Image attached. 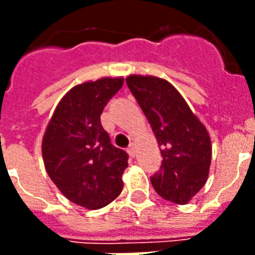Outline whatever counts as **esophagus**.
Returning a JSON list of instances; mask_svg holds the SVG:
<instances>
[{
	"label": "esophagus",
	"mask_w": 255,
	"mask_h": 255,
	"mask_svg": "<svg viewBox=\"0 0 255 255\" xmlns=\"http://www.w3.org/2000/svg\"><path fill=\"white\" fill-rule=\"evenodd\" d=\"M128 153L132 156V157H135L136 156V147L135 144H131L129 147H128Z\"/></svg>",
	"instance_id": "obj_1"
}]
</instances>
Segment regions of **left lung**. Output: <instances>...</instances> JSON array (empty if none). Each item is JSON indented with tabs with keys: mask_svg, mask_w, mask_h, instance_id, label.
Wrapping results in <instances>:
<instances>
[{
	"mask_svg": "<svg viewBox=\"0 0 255 255\" xmlns=\"http://www.w3.org/2000/svg\"><path fill=\"white\" fill-rule=\"evenodd\" d=\"M126 82L147 116L163 156L160 170L151 177L152 186L164 200L185 205L209 176V132L168 81L129 75Z\"/></svg>",
	"mask_w": 255,
	"mask_h": 255,
	"instance_id": "8db88e82",
	"label": "left lung"
}]
</instances>
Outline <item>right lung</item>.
Masks as SVG:
<instances>
[{
	"mask_svg": "<svg viewBox=\"0 0 255 255\" xmlns=\"http://www.w3.org/2000/svg\"><path fill=\"white\" fill-rule=\"evenodd\" d=\"M123 83V77H104L74 86L54 110L42 139L49 177L67 200L86 209L104 208L123 190L128 155L112 145L100 123Z\"/></svg>",
	"mask_w": 255,
	"mask_h": 255,
	"instance_id": "1",
	"label": "right lung"
}]
</instances>
